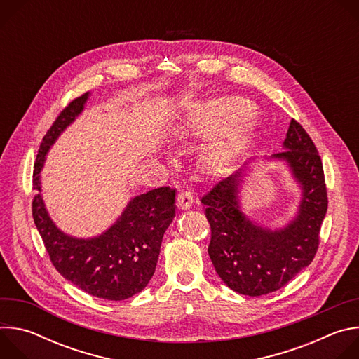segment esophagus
Instances as JSON below:
<instances>
[{
  "label": "esophagus",
  "mask_w": 359,
  "mask_h": 359,
  "mask_svg": "<svg viewBox=\"0 0 359 359\" xmlns=\"http://www.w3.org/2000/svg\"><path fill=\"white\" fill-rule=\"evenodd\" d=\"M193 204V196L190 191L187 190H182L179 194H177V208L180 210H187L191 208Z\"/></svg>",
  "instance_id": "obj_1"
}]
</instances>
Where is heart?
<instances>
[{"label":"heart","instance_id":"1","mask_svg":"<svg viewBox=\"0 0 359 359\" xmlns=\"http://www.w3.org/2000/svg\"><path fill=\"white\" fill-rule=\"evenodd\" d=\"M224 153H227V149H220V151H217V155H213V159L215 162L222 159V156H224Z\"/></svg>","mask_w":359,"mask_h":359}]
</instances>
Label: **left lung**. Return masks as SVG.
Instances as JSON below:
<instances>
[{
	"instance_id": "1",
	"label": "left lung",
	"mask_w": 359,
	"mask_h": 359,
	"mask_svg": "<svg viewBox=\"0 0 359 359\" xmlns=\"http://www.w3.org/2000/svg\"><path fill=\"white\" fill-rule=\"evenodd\" d=\"M257 159L245 162L201 197L212 227L208 251L216 273L229 288L250 297L283 288L311 264L328 208L321 159L297 121L290 122L283 150L260 158L283 162L301 191L294 217L283 227L255 222L241 208L240 189Z\"/></svg>"
}]
</instances>
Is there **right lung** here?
<instances>
[{
  "label": "right lung",
  "mask_w": 359,
  "mask_h": 359,
  "mask_svg": "<svg viewBox=\"0 0 359 359\" xmlns=\"http://www.w3.org/2000/svg\"><path fill=\"white\" fill-rule=\"evenodd\" d=\"M89 95L74 99L42 139L34 170L32 217L64 278L93 297L121 301L140 292L153 277L165 231L176 216V190L159 187L132 197L116 222L93 237L71 236L54 223L41 194V170L49 149L83 112Z\"/></svg>",
  "instance_id": "right-lung-1"
}]
</instances>
